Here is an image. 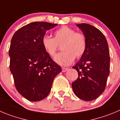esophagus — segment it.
Returning <instances> with one entry per match:
<instances>
[{
    "label": "esophagus",
    "instance_id": "1",
    "mask_svg": "<svg viewBox=\"0 0 120 120\" xmlns=\"http://www.w3.org/2000/svg\"><path fill=\"white\" fill-rule=\"evenodd\" d=\"M61 69H62V71H63V72H65V71H66L67 70H68V68H61Z\"/></svg>",
    "mask_w": 120,
    "mask_h": 120
}]
</instances>
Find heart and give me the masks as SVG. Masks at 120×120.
I'll list each match as a JSON object with an SVG mask.
<instances>
[{"label": "heart", "instance_id": "1", "mask_svg": "<svg viewBox=\"0 0 120 120\" xmlns=\"http://www.w3.org/2000/svg\"><path fill=\"white\" fill-rule=\"evenodd\" d=\"M63 50L55 57V61L62 66H68L75 58H80L86 50L87 40L82 32L68 26H63L54 33V38L44 36L42 38V45L47 53L51 57L56 56L59 45Z\"/></svg>", "mask_w": 120, "mask_h": 120}]
</instances>
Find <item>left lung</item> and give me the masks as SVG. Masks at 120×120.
<instances>
[{
    "label": "left lung",
    "mask_w": 120,
    "mask_h": 120,
    "mask_svg": "<svg viewBox=\"0 0 120 120\" xmlns=\"http://www.w3.org/2000/svg\"><path fill=\"white\" fill-rule=\"evenodd\" d=\"M77 26L86 36L87 47L73 67L78 72V78L71 85L78 98L89 101L99 97L105 89L109 74V51L107 40L98 29L84 23Z\"/></svg>",
    "instance_id": "left-lung-1"
}]
</instances>
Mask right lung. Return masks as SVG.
<instances>
[{
    "mask_svg": "<svg viewBox=\"0 0 120 120\" xmlns=\"http://www.w3.org/2000/svg\"><path fill=\"white\" fill-rule=\"evenodd\" d=\"M56 25L47 22H31L16 31L11 40L9 67L15 86L30 101L44 99L50 93L54 78L61 71V67L42 45L45 32Z\"/></svg>",
    "mask_w": 120,
    "mask_h": 120,
    "instance_id": "add662e5",
    "label": "right lung"
}]
</instances>
